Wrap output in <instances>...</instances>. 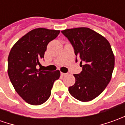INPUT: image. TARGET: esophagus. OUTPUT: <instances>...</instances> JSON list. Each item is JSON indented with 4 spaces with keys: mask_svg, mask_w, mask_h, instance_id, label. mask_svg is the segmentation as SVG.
Wrapping results in <instances>:
<instances>
[{
    "mask_svg": "<svg viewBox=\"0 0 125 125\" xmlns=\"http://www.w3.org/2000/svg\"><path fill=\"white\" fill-rule=\"evenodd\" d=\"M66 74H67V73H63V72H61V75H62V76H65V75H66Z\"/></svg>",
    "mask_w": 125,
    "mask_h": 125,
    "instance_id": "obj_1",
    "label": "esophagus"
}]
</instances>
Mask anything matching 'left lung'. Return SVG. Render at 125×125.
<instances>
[{"label": "left lung", "mask_w": 125, "mask_h": 125, "mask_svg": "<svg viewBox=\"0 0 125 125\" xmlns=\"http://www.w3.org/2000/svg\"><path fill=\"white\" fill-rule=\"evenodd\" d=\"M62 33L72 45L82 67L80 73L73 74L76 82L69 87V92L80 101H90L104 91L111 80L115 67L111 46L105 37L87 27L69 29Z\"/></svg>", "instance_id": "8db88e82"}]
</instances>
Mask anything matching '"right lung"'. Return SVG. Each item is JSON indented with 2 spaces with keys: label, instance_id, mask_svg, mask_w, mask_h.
Returning a JSON list of instances; mask_svg holds the SVG:
<instances>
[{
  "label": "right lung",
  "instance_id": "right-lung-1",
  "mask_svg": "<svg viewBox=\"0 0 125 125\" xmlns=\"http://www.w3.org/2000/svg\"><path fill=\"white\" fill-rule=\"evenodd\" d=\"M60 33L59 30L35 29L19 39L8 57V74L18 94L25 102L40 105L51 95L54 82L60 72L37 69L44 58L47 46Z\"/></svg>",
  "mask_w": 125,
  "mask_h": 125
}]
</instances>
